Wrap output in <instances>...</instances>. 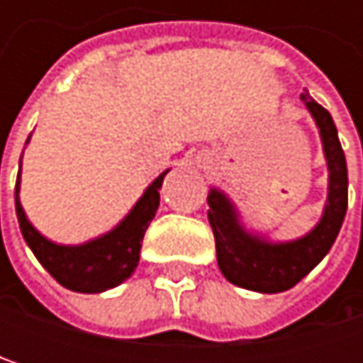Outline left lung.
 I'll return each instance as SVG.
<instances>
[{"label":"left lung","mask_w":363,"mask_h":363,"mask_svg":"<svg viewBox=\"0 0 363 363\" xmlns=\"http://www.w3.org/2000/svg\"><path fill=\"white\" fill-rule=\"evenodd\" d=\"M301 101L311 111L324 143L330 186L320 225L305 238L290 244H269L246 233L231 201L216 189L208 193V220L216 242V258L223 275L246 290L275 294L296 286L332 248L347 212V162L332 115L307 92Z\"/></svg>","instance_id":"1"}]
</instances>
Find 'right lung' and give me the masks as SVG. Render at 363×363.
<instances>
[{
  "label": "right lung",
  "mask_w": 363,
  "mask_h": 363,
  "mask_svg": "<svg viewBox=\"0 0 363 363\" xmlns=\"http://www.w3.org/2000/svg\"><path fill=\"white\" fill-rule=\"evenodd\" d=\"M166 172L153 181V184L145 191V195L138 199V203L132 208V212L111 233L84 246H56L37 233L33 225L27 220L23 206L18 201V172L14 199L21 233L37 256V260L43 264V269L60 286L86 294L105 292L109 288L119 286L134 273L140 258V242L160 206V189Z\"/></svg>",
  "instance_id": "right-lung-1"
}]
</instances>
